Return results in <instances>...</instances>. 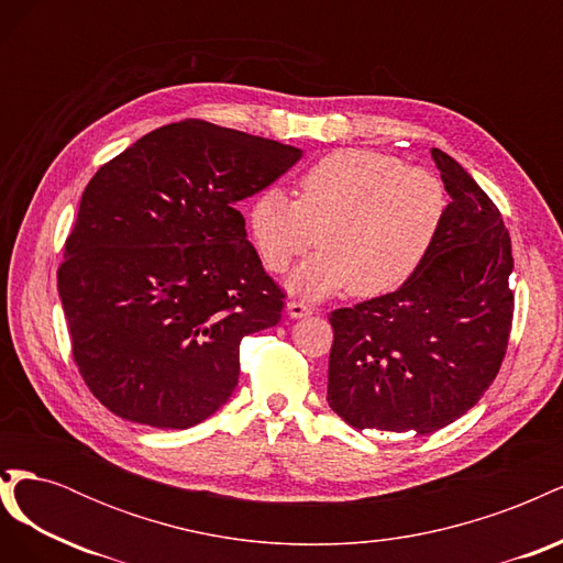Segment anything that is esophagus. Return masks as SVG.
<instances>
[{"mask_svg": "<svg viewBox=\"0 0 563 563\" xmlns=\"http://www.w3.org/2000/svg\"><path fill=\"white\" fill-rule=\"evenodd\" d=\"M286 312H288V317H294V319H302V317H310L314 310L310 308V305H305V302H298V300H288V302H286Z\"/></svg>", "mask_w": 563, "mask_h": 563, "instance_id": "1", "label": "esophagus"}]
</instances>
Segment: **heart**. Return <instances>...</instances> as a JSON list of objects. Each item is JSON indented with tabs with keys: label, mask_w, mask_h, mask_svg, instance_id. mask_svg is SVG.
Returning <instances> with one entry per match:
<instances>
[{
	"label": "heart",
	"mask_w": 563,
	"mask_h": 563,
	"mask_svg": "<svg viewBox=\"0 0 563 563\" xmlns=\"http://www.w3.org/2000/svg\"><path fill=\"white\" fill-rule=\"evenodd\" d=\"M446 213V187L428 168L347 147L305 168L296 199L282 187L255 195L249 228L269 272H284L321 246L288 282L296 294L321 298L350 286L354 296L376 298L416 277Z\"/></svg>",
	"instance_id": "heart-1"
}]
</instances>
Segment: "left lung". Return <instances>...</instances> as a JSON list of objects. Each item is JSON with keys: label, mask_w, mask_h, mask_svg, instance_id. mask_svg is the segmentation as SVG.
Listing matches in <instances>:
<instances>
[{"label": "left lung", "mask_w": 563, "mask_h": 563, "mask_svg": "<svg viewBox=\"0 0 563 563\" xmlns=\"http://www.w3.org/2000/svg\"><path fill=\"white\" fill-rule=\"evenodd\" d=\"M451 195L430 258L397 291L331 312L329 395L356 430L430 434L496 380L512 331V242L496 203L446 152Z\"/></svg>", "instance_id": "8db88e82"}]
</instances>
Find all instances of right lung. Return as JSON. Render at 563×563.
<instances>
[{"instance_id":"right-lung-1","label":"right lung","mask_w":563,"mask_h":563,"mask_svg":"<svg viewBox=\"0 0 563 563\" xmlns=\"http://www.w3.org/2000/svg\"><path fill=\"white\" fill-rule=\"evenodd\" d=\"M300 157L185 119L98 168L65 242L58 294L75 364L108 411L187 430L230 399L242 338L275 327L286 298L234 203Z\"/></svg>"}]
</instances>
